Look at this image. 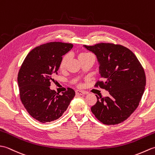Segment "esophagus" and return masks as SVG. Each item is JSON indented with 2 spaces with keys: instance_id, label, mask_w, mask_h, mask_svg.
<instances>
[{
  "instance_id": "1",
  "label": "esophagus",
  "mask_w": 155,
  "mask_h": 155,
  "mask_svg": "<svg viewBox=\"0 0 155 155\" xmlns=\"http://www.w3.org/2000/svg\"><path fill=\"white\" fill-rule=\"evenodd\" d=\"M75 93L77 94L78 95H82V94H87V92L84 91H80V90H76Z\"/></svg>"
}]
</instances>
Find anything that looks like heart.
<instances>
[{
    "mask_svg": "<svg viewBox=\"0 0 155 155\" xmlns=\"http://www.w3.org/2000/svg\"><path fill=\"white\" fill-rule=\"evenodd\" d=\"M91 54L88 53V52H81V53L79 54V56H78V58H79V59L81 60V59L83 58L84 57H87V56H89ZM70 57H71V55H70V54H69V53L65 54L64 57H62V60L61 61V63H60V68L61 69L65 68L68 60H69V59H70Z\"/></svg>",
    "mask_w": 155,
    "mask_h": 155,
    "instance_id": "heart-1",
    "label": "heart"
}]
</instances>
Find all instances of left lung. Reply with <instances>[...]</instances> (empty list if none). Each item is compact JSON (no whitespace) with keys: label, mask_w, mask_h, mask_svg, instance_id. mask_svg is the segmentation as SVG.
Returning <instances> with one entry per match:
<instances>
[{"label":"left lung","mask_w":155,"mask_h":155,"mask_svg":"<svg viewBox=\"0 0 155 155\" xmlns=\"http://www.w3.org/2000/svg\"><path fill=\"white\" fill-rule=\"evenodd\" d=\"M84 47L97 56L99 73L103 81L94 87L109 92L106 97L97 96L91 111L101 123L119 124L137 109L144 91L146 76L144 68L133 52L120 45L101 42Z\"/></svg>","instance_id":"obj_1"}]
</instances>
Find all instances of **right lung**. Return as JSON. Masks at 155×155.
Here are the masks:
<instances>
[{
  "label": "right lung",
  "instance_id": "1",
  "mask_svg": "<svg viewBox=\"0 0 155 155\" xmlns=\"http://www.w3.org/2000/svg\"><path fill=\"white\" fill-rule=\"evenodd\" d=\"M72 47L71 43L61 42L41 45L29 52L20 68L17 80L21 102L28 114L41 123L60 118L74 97L71 88L62 94L50 88L62 56Z\"/></svg>",
  "mask_w": 155,
  "mask_h": 155
}]
</instances>
